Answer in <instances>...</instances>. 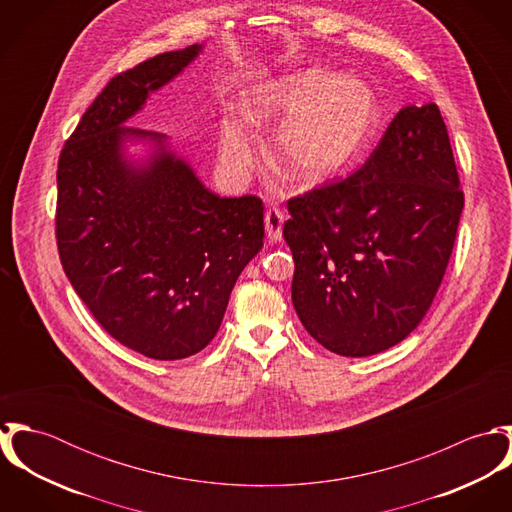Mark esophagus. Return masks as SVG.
<instances>
[{
    "label": "esophagus",
    "instance_id": "esophagus-1",
    "mask_svg": "<svg viewBox=\"0 0 512 512\" xmlns=\"http://www.w3.org/2000/svg\"><path fill=\"white\" fill-rule=\"evenodd\" d=\"M284 220L286 215L278 207H268L264 215V224H266V234L272 242L282 240V230H284Z\"/></svg>",
    "mask_w": 512,
    "mask_h": 512
}]
</instances>
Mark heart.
<instances>
[{
	"mask_svg": "<svg viewBox=\"0 0 512 512\" xmlns=\"http://www.w3.org/2000/svg\"><path fill=\"white\" fill-rule=\"evenodd\" d=\"M252 126L282 122L268 155L288 179L315 183L345 169L363 149L378 120L374 92L363 80L305 71L272 84L244 106ZM254 140L236 120L220 128V165L244 179L254 165Z\"/></svg>",
	"mask_w": 512,
	"mask_h": 512,
	"instance_id": "b5f03b06",
	"label": "heart"
}]
</instances>
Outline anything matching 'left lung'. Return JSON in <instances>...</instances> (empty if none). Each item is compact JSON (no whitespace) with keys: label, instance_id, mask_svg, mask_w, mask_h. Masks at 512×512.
I'll list each match as a JSON object with an SVG mask.
<instances>
[{"label":"left lung","instance_id":"left-lung-1","mask_svg":"<svg viewBox=\"0 0 512 512\" xmlns=\"http://www.w3.org/2000/svg\"><path fill=\"white\" fill-rule=\"evenodd\" d=\"M436 104L402 108L351 177L288 201L292 301L331 353L368 357L406 339L453 252L463 191Z\"/></svg>","mask_w":512,"mask_h":512}]
</instances>
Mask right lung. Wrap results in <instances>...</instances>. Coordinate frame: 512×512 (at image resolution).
<instances>
[{"mask_svg": "<svg viewBox=\"0 0 512 512\" xmlns=\"http://www.w3.org/2000/svg\"><path fill=\"white\" fill-rule=\"evenodd\" d=\"M199 51L161 53L110 78L57 169L55 234L74 292L108 335L155 361L213 341L240 272L264 246L262 199H220L161 134L120 128ZM128 135L160 146L146 168L123 159Z\"/></svg>", "mask_w": 512, "mask_h": 512, "instance_id": "obj_1", "label": "right lung"}]
</instances>
